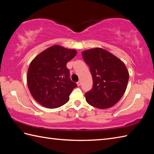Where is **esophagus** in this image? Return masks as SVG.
Segmentation results:
<instances>
[{"instance_id":"esophagus-1","label":"esophagus","mask_w":154,"mask_h":154,"mask_svg":"<svg viewBox=\"0 0 154 154\" xmlns=\"http://www.w3.org/2000/svg\"><path fill=\"white\" fill-rule=\"evenodd\" d=\"M77 85L78 87H79V86L81 85V81H78V82L77 83Z\"/></svg>"}]
</instances>
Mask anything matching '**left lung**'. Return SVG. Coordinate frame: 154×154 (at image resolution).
Here are the masks:
<instances>
[{"label":"left lung","instance_id":"left-lung-1","mask_svg":"<svg viewBox=\"0 0 154 154\" xmlns=\"http://www.w3.org/2000/svg\"><path fill=\"white\" fill-rule=\"evenodd\" d=\"M93 77V89L85 93L87 102L100 109L114 106L126 89L129 73L120 59L103 48L82 52Z\"/></svg>","mask_w":154,"mask_h":154}]
</instances>
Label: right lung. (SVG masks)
I'll return each mask as SVG.
<instances>
[{"mask_svg":"<svg viewBox=\"0 0 154 154\" xmlns=\"http://www.w3.org/2000/svg\"><path fill=\"white\" fill-rule=\"evenodd\" d=\"M76 54L75 50L54 45L31 61L27 73L28 87L39 104L55 109L68 102L77 84L70 79L66 65Z\"/></svg>","mask_w":154,"mask_h":154,"instance_id":"obj_1","label":"right lung"}]
</instances>
